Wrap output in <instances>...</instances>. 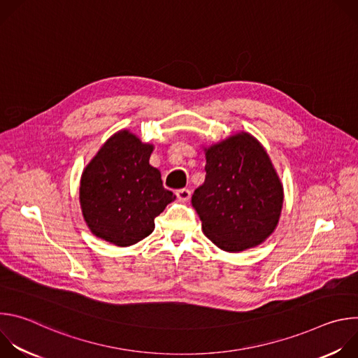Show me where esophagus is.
I'll list each match as a JSON object with an SVG mask.
<instances>
[{
	"label": "esophagus",
	"instance_id": "obj_1",
	"mask_svg": "<svg viewBox=\"0 0 358 358\" xmlns=\"http://www.w3.org/2000/svg\"><path fill=\"white\" fill-rule=\"evenodd\" d=\"M177 198L180 199V201H182V202H185V201H188L189 199V196H191V191L188 189V188H181V189H177Z\"/></svg>",
	"mask_w": 358,
	"mask_h": 358
}]
</instances>
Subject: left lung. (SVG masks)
Returning <instances> with one entry per match:
<instances>
[{"label": "left lung", "instance_id": "1", "mask_svg": "<svg viewBox=\"0 0 358 358\" xmlns=\"http://www.w3.org/2000/svg\"><path fill=\"white\" fill-rule=\"evenodd\" d=\"M206 181L191 198L203 234L227 252L262 243L283 203V187L265 148L239 133L206 148Z\"/></svg>", "mask_w": 358, "mask_h": 358}]
</instances>
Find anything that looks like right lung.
Returning a JSON list of instances; mask_svg holds the SVG:
<instances>
[{
  "mask_svg": "<svg viewBox=\"0 0 358 358\" xmlns=\"http://www.w3.org/2000/svg\"><path fill=\"white\" fill-rule=\"evenodd\" d=\"M152 145L122 130L112 136L80 180V207L90 231L117 246L148 236L176 195L163 187L160 171L150 166Z\"/></svg>",
  "mask_w": 358,
  "mask_h": 358,
  "instance_id": "right-lung-1",
  "label": "right lung"
}]
</instances>
